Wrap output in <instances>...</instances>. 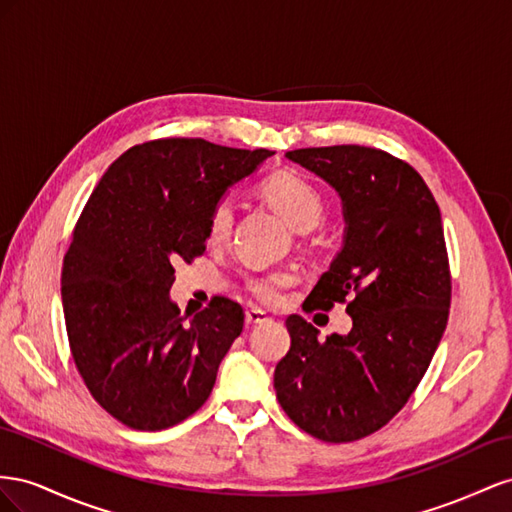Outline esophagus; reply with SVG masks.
I'll return each mask as SVG.
<instances>
[{
	"label": "esophagus",
	"mask_w": 512,
	"mask_h": 512,
	"mask_svg": "<svg viewBox=\"0 0 512 512\" xmlns=\"http://www.w3.org/2000/svg\"><path fill=\"white\" fill-rule=\"evenodd\" d=\"M244 317H246V324H253V326L255 324H264V321L270 319L261 309H248Z\"/></svg>",
	"instance_id": "1"
}]
</instances>
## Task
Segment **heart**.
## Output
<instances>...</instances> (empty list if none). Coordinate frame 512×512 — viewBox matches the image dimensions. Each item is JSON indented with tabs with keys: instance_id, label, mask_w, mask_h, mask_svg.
Returning a JSON list of instances; mask_svg holds the SVG:
<instances>
[{
	"instance_id": "heart-1",
	"label": "heart",
	"mask_w": 512,
	"mask_h": 512,
	"mask_svg": "<svg viewBox=\"0 0 512 512\" xmlns=\"http://www.w3.org/2000/svg\"><path fill=\"white\" fill-rule=\"evenodd\" d=\"M259 193L296 231L313 229L326 212V199L321 195L319 188L296 171H279V173L268 175V178L261 182ZM231 227H233L231 201L227 199L218 201L212 208L210 223H208L210 240L212 242L227 240ZM289 281L291 279L287 274H272V276H266V279L255 281L251 289L253 294L264 302H276L279 300L281 289Z\"/></svg>"
}]
</instances>
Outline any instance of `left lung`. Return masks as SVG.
<instances>
[{
  "instance_id": "1",
  "label": "left lung",
  "mask_w": 512,
  "mask_h": 512,
  "mask_svg": "<svg viewBox=\"0 0 512 512\" xmlns=\"http://www.w3.org/2000/svg\"><path fill=\"white\" fill-rule=\"evenodd\" d=\"M334 188L343 244L304 306L345 302L347 334L319 341L287 317L291 347L274 369L285 414L324 442H354L382 429L412 397L442 341L450 274L442 214L425 180L403 160L362 145L287 152Z\"/></svg>"
}]
</instances>
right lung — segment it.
I'll list each match as a JSON object with an SVG mask.
<instances>
[{"label": "right lung", "instance_id": "1", "mask_svg": "<svg viewBox=\"0 0 512 512\" xmlns=\"http://www.w3.org/2000/svg\"><path fill=\"white\" fill-rule=\"evenodd\" d=\"M272 154L160 139L126 150L94 188L64 257L62 304L83 382L122 425L163 431L208 401L244 313L216 298L182 315L173 266L206 251L212 208Z\"/></svg>", "mask_w": 512, "mask_h": 512}]
</instances>
